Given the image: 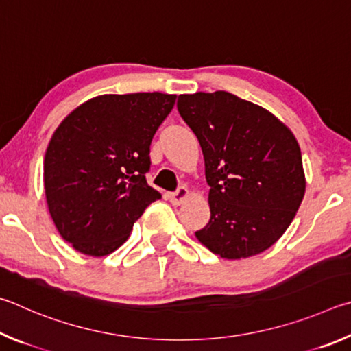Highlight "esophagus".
Instances as JSON below:
<instances>
[{
	"label": "esophagus",
	"instance_id": "esophagus-1",
	"mask_svg": "<svg viewBox=\"0 0 351 351\" xmlns=\"http://www.w3.org/2000/svg\"><path fill=\"white\" fill-rule=\"evenodd\" d=\"M188 197H189V191H188V188H185V186H180L176 193L169 194V200H171L172 205H182Z\"/></svg>",
	"mask_w": 351,
	"mask_h": 351
}]
</instances>
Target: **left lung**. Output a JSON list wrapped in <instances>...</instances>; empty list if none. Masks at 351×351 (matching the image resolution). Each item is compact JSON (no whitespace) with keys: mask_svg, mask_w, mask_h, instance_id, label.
Instances as JSON below:
<instances>
[{"mask_svg":"<svg viewBox=\"0 0 351 351\" xmlns=\"http://www.w3.org/2000/svg\"><path fill=\"white\" fill-rule=\"evenodd\" d=\"M177 109L199 140L210 185V222L195 237L223 259L263 253L305 194L296 137L265 108L225 90L182 94Z\"/></svg>","mask_w":351,"mask_h":351,"instance_id":"obj_1","label":"left lung"}]
</instances>
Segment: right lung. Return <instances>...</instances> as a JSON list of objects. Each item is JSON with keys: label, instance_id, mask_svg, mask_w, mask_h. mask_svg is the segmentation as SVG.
<instances>
[{"label": "right lung", "instance_id": "1", "mask_svg": "<svg viewBox=\"0 0 351 351\" xmlns=\"http://www.w3.org/2000/svg\"><path fill=\"white\" fill-rule=\"evenodd\" d=\"M177 95L104 94L55 129L45 156V193L60 236L86 256H108L162 195L146 183L149 146Z\"/></svg>", "mask_w": 351, "mask_h": 351}]
</instances>
